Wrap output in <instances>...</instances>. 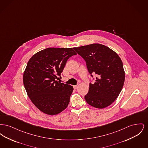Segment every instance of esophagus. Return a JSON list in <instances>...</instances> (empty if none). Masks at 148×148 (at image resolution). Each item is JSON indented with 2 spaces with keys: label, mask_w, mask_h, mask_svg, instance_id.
<instances>
[{
  "label": "esophagus",
  "mask_w": 148,
  "mask_h": 148,
  "mask_svg": "<svg viewBox=\"0 0 148 148\" xmlns=\"http://www.w3.org/2000/svg\"><path fill=\"white\" fill-rule=\"evenodd\" d=\"M77 86H78V85H73V88L74 89H77Z\"/></svg>",
  "instance_id": "obj_1"
}]
</instances>
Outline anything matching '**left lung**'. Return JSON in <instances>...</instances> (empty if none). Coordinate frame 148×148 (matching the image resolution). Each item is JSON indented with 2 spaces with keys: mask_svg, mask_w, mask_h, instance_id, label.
Listing matches in <instances>:
<instances>
[{
  "mask_svg": "<svg viewBox=\"0 0 148 148\" xmlns=\"http://www.w3.org/2000/svg\"><path fill=\"white\" fill-rule=\"evenodd\" d=\"M84 59L94 83L89 84L85 100L93 107L103 109L112 104L121 91L125 80L123 64L118 55L100 44L74 48ZM92 74L96 75L94 78Z\"/></svg>",
  "mask_w": 148,
  "mask_h": 148,
  "instance_id": "1",
  "label": "left lung"
}]
</instances>
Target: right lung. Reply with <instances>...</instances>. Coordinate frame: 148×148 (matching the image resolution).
<instances>
[{
  "instance_id": "1",
  "label": "right lung",
  "mask_w": 148,
  "mask_h": 148,
  "mask_svg": "<svg viewBox=\"0 0 148 148\" xmlns=\"http://www.w3.org/2000/svg\"><path fill=\"white\" fill-rule=\"evenodd\" d=\"M77 53L72 48H49L29 60L23 83L32 103L43 113L56 115L67 108L73 87L56 80L68 59Z\"/></svg>"
}]
</instances>
